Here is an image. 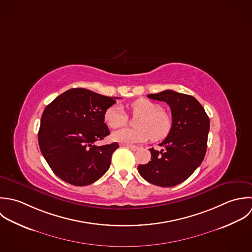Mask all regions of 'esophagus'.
Listing matches in <instances>:
<instances>
[{"mask_svg":"<svg viewBox=\"0 0 252 252\" xmlns=\"http://www.w3.org/2000/svg\"><path fill=\"white\" fill-rule=\"evenodd\" d=\"M123 147H125V148H127V149H129V150H131V151H133V152H137V151L139 150V147H136V146H129V145H124Z\"/></svg>","mask_w":252,"mask_h":252,"instance_id":"1","label":"esophagus"}]
</instances>
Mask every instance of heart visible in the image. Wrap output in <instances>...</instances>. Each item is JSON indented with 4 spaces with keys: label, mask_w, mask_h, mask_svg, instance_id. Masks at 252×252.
Returning a JSON list of instances; mask_svg holds the SVG:
<instances>
[{
    "label": "heart",
    "mask_w": 252,
    "mask_h": 252,
    "mask_svg": "<svg viewBox=\"0 0 252 252\" xmlns=\"http://www.w3.org/2000/svg\"><path fill=\"white\" fill-rule=\"evenodd\" d=\"M130 109L132 115L138 117L134 122L137 128H124L114 132L112 139L115 142L133 145L146 142L150 137L155 141L167 137L172 128V119L160 103L139 98L130 104ZM104 120L110 128L116 129L126 124L127 115L120 105L113 104L106 109Z\"/></svg>",
    "instance_id": "1"
}]
</instances>
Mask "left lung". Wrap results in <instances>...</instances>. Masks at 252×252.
Segmentation results:
<instances>
[{
	"label": "left lung",
	"instance_id": "8db88e82",
	"mask_svg": "<svg viewBox=\"0 0 252 252\" xmlns=\"http://www.w3.org/2000/svg\"><path fill=\"white\" fill-rule=\"evenodd\" d=\"M148 96L169 104L172 128L159 144L162 150L150 149L152 160L139 165L138 170L151 184L174 187L187 180L201 164L207 148L209 117L197 99L189 94L165 90Z\"/></svg>",
	"mask_w": 252,
	"mask_h": 252
}]
</instances>
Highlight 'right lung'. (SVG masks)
I'll use <instances>...</instances> for the list:
<instances>
[{"label":"right lung","instance_id":"1","mask_svg":"<svg viewBox=\"0 0 252 252\" xmlns=\"http://www.w3.org/2000/svg\"><path fill=\"white\" fill-rule=\"evenodd\" d=\"M115 98L73 88L46 106L38 133L39 147L53 172L64 182L87 186L108 170L119 145L97 147L94 143L110 134L104 113Z\"/></svg>","mask_w":252,"mask_h":252}]
</instances>
